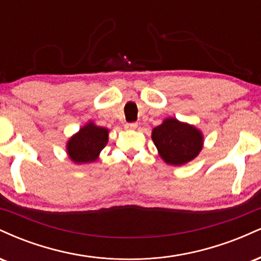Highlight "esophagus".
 I'll return each mask as SVG.
<instances>
[{
    "label": "esophagus",
    "mask_w": 261,
    "mask_h": 261,
    "mask_svg": "<svg viewBox=\"0 0 261 261\" xmlns=\"http://www.w3.org/2000/svg\"><path fill=\"white\" fill-rule=\"evenodd\" d=\"M125 127L128 128V130H135L137 127V122H126Z\"/></svg>",
    "instance_id": "obj_1"
}]
</instances>
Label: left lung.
<instances>
[{
  "instance_id": "1",
  "label": "left lung",
  "mask_w": 261,
  "mask_h": 261,
  "mask_svg": "<svg viewBox=\"0 0 261 261\" xmlns=\"http://www.w3.org/2000/svg\"><path fill=\"white\" fill-rule=\"evenodd\" d=\"M152 140L162 160L172 166H182L193 161L203 145V136L199 128L175 118L166 119L160 126L154 127Z\"/></svg>"
}]
</instances>
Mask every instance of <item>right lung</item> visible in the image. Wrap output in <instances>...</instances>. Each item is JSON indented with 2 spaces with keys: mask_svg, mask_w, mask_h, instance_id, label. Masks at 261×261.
Returning a JSON list of instances; mask_svg holds the SVG:
<instances>
[{
  "mask_svg": "<svg viewBox=\"0 0 261 261\" xmlns=\"http://www.w3.org/2000/svg\"><path fill=\"white\" fill-rule=\"evenodd\" d=\"M108 135V128L97 126L94 122L89 121L67 141L66 149L68 157L77 164L97 161L100 151L107 146Z\"/></svg>",
  "mask_w": 261,
  "mask_h": 261,
  "instance_id": "obj_1",
  "label": "right lung"
}]
</instances>
